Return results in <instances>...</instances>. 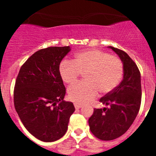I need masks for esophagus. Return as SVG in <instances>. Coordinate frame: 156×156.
<instances>
[{
    "label": "esophagus",
    "mask_w": 156,
    "mask_h": 156,
    "mask_svg": "<svg viewBox=\"0 0 156 156\" xmlns=\"http://www.w3.org/2000/svg\"><path fill=\"white\" fill-rule=\"evenodd\" d=\"M74 106H75L76 108H80L81 107H82V105L78 104V103H75V104H74Z\"/></svg>",
    "instance_id": "34e87169"
}]
</instances>
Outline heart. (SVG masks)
<instances>
[{"instance_id": "obj_1", "label": "heart", "mask_w": 156, "mask_h": 156, "mask_svg": "<svg viewBox=\"0 0 156 156\" xmlns=\"http://www.w3.org/2000/svg\"><path fill=\"white\" fill-rule=\"evenodd\" d=\"M81 73L84 81L71 85L69 98L78 104H84L103 94L112 92L120 83L123 66L119 58L96 49L76 53L73 61L65 59L59 65V73L66 83L75 82Z\"/></svg>"}]
</instances>
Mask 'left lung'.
Segmentation results:
<instances>
[{"label":"left lung","mask_w":156,"mask_h":156,"mask_svg":"<svg viewBox=\"0 0 156 156\" xmlns=\"http://www.w3.org/2000/svg\"><path fill=\"white\" fill-rule=\"evenodd\" d=\"M123 66V79L118 87L100 99L108 107L94 108L88 120L91 133L100 140H111L127 131L140 109V73L137 65L125 51L109 46Z\"/></svg>","instance_id":"left-lung-1"}]
</instances>
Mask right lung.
<instances>
[{
	"instance_id": "add662e5",
	"label": "right lung",
	"mask_w": 156,
	"mask_h": 156,
	"mask_svg": "<svg viewBox=\"0 0 156 156\" xmlns=\"http://www.w3.org/2000/svg\"><path fill=\"white\" fill-rule=\"evenodd\" d=\"M70 47H49L30 56L22 66L14 90V105L23 124L37 139L51 142L62 137L75 111L65 101L66 87L59 65Z\"/></svg>"
}]
</instances>
